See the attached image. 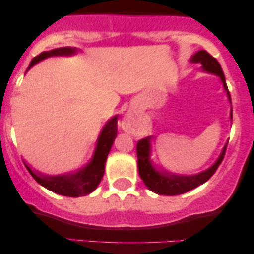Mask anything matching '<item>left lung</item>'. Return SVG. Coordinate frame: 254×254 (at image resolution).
<instances>
[{
  "mask_svg": "<svg viewBox=\"0 0 254 254\" xmlns=\"http://www.w3.org/2000/svg\"><path fill=\"white\" fill-rule=\"evenodd\" d=\"M190 60L192 63H199L200 69L203 71L214 74L220 77L221 82L223 84V88L226 90L227 98H228L229 103L232 105L229 90L226 83V77H224L222 68H221L220 63L217 62L216 58L212 57L205 50H199L194 55H192ZM232 119L233 110L230 107V121ZM153 141H155L153 136H148L145 138H142L141 141H138L136 148L137 159H138L137 165H138L139 177L143 180L145 186L150 191L155 192L157 194H162V196H177V194L185 193V192L190 191L192 189L208 182L212 174L216 172L221 162H222L227 144H228V142L224 144L217 160L209 168L196 174H179L173 173V172L159 167V166L154 164V161L151 160V142Z\"/></svg>",
  "mask_w": 254,
  "mask_h": 254,
  "instance_id": "8db88e82",
  "label": "left lung"
}]
</instances>
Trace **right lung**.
Returning <instances> with one entry per match:
<instances>
[{"mask_svg":"<svg viewBox=\"0 0 254 254\" xmlns=\"http://www.w3.org/2000/svg\"><path fill=\"white\" fill-rule=\"evenodd\" d=\"M78 49L70 48V46L44 51L31 61L26 72L45 58L54 56H72V55H76ZM117 121L118 116H113L106 122L97 139V145H95L93 156L86 165L76 171L63 174H46L32 168L27 162L24 161V165L38 184L55 193L66 197L87 196L98 188L103 179L107 155H109L111 147L117 136Z\"/></svg>","mask_w":254,"mask_h":254,"instance_id":"right-lung-1","label":"right lung"}]
</instances>
